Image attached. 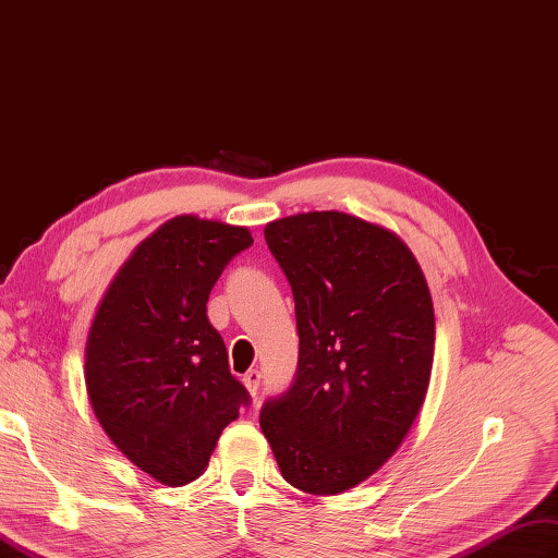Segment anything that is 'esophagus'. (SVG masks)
Listing matches in <instances>:
<instances>
[{
    "instance_id": "34e87169",
    "label": "esophagus",
    "mask_w": 558,
    "mask_h": 558,
    "mask_svg": "<svg viewBox=\"0 0 558 558\" xmlns=\"http://www.w3.org/2000/svg\"><path fill=\"white\" fill-rule=\"evenodd\" d=\"M242 381H245V387L252 396H256V391H259V384H262V373L259 369H250V373L242 377Z\"/></svg>"
}]
</instances>
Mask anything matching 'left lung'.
<instances>
[{
	"label": "left lung",
	"instance_id": "1",
	"mask_svg": "<svg viewBox=\"0 0 558 558\" xmlns=\"http://www.w3.org/2000/svg\"><path fill=\"white\" fill-rule=\"evenodd\" d=\"M288 278L296 375L259 424L282 476L311 495L349 490L389 460L424 403L434 304L403 240L344 211L266 226Z\"/></svg>",
	"mask_w": 558,
	"mask_h": 558
}]
</instances>
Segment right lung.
Wrapping results in <instances>:
<instances>
[{
  "label": "right lung",
  "instance_id": "add662e5",
  "mask_svg": "<svg viewBox=\"0 0 558 558\" xmlns=\"http://www.w3.org/2000/svg\"><path fill=\"white\" fill-rule=\"evenodd\" d=\"M252 242L240 226L171 219L141 242L96 311L84 363L96 420L165 485L203 474L252 401L207 318L211 288Z\"/></svg>",
  "mask_w": 558,
  "mask_h": 558
}]
</instances>
